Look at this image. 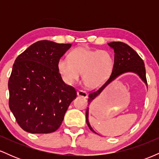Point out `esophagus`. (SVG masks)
I'll return each instance as SVG.
<instances>
[{
  "label": "esophagus",
  "mask_w": 159,
  "mask_h": 159,
  "mask_svg": "<svg viewBox=\"0 0 159 159\" xmlns=\"http://www.w3.org/2000/svg\"><path fill=\"white\" fill-rule=\"evenodd\" d=\"M77 95L79 97H82L84 98H86L87 97V93L83 90H78L77 92Z\"/></svg>",
  "instance_id": "esophagus-1"
}]
</instances>
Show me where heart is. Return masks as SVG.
Returning <instances> with one entry per match:
<instances>
[{"instance_id": "obj_1", "label": "heart", "mask_w": 159, "mask_h": 159, "mask_svg": "<svg viewBox=\"0 0 159 159\" xmlns=\"http://www.w3.org/2000/svg\"><path fill=\"white\" fill-rule=\"evenodd\" d=\"M114 64V56L108 51L78 47L69 53V59L60 58L57 66L66 83L78 81L82 72V81L86 87L96 89L109 79Z\"/></svg>"}]
</instances>
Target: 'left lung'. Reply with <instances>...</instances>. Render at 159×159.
I'll use <instances>...</instances> for the list:
<instances>
[{"label":"left lung","mask_w":159,"mask_h":159,"mask_svg":"<svg viewBox=\"0 0 159 159\" xmlns=\"http://www.w3.org/2000/svg\"><path fill=\"white\" fill-rule=\"evenodd\" d=\"M107 45L114 51L115 64L114 70H113L109 79L102 87L89 94L88 105H90L91 102L101 93L102 91L109 83L114 81L115 78H117L120 75L125 73V72H134L137 74L147 86L145 66H144L143 60L138 55V53L132 48H131L129 45L122 43V42H112V43H107ZM88 114L89 108L87 107V111H86V122H87L89 129L93 132L96 133L89 123Z\"/></svg>","instance_id":"1"}]
</instances>
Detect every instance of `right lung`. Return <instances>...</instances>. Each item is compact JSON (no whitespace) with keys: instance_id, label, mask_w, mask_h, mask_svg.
Here are the masks:
<instances>
[{"instance_id":"obj_1","label":"right lung","mask_w":159,"mask_h":159,"mask_svg":"<svg viewBox=\"0 0 159 159\" xmlns=\"http://www.w3.org/2000/svg\"><path fill=\"white\" fill-rule=\"evenodd\" d=\"M71 46L41 40L16 59L8 82L9 106L25 132H55L77 96L74 87L63 81L57 66Z\"/></svg>"}]
</instances>
